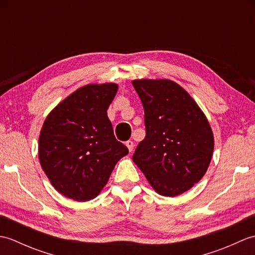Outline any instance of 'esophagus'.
<instances>
[{"label": "esophagus", "instance_id": "34e87169", "mask_svg": "<svg viewBox=\"0 0 255 255\" xmlns=\"http://www.w3.org/2000/svg\"><path fill=\"white\" fill-rule=\"evenodd\" d=\"M133 142L131 141V140H128V141H126V147L128 148V150L129 151H130V152H131V151L133 150Z\"/></svg>", "mask_w": 255, "mask_h": 255}]
</instances>
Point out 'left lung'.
Returning <instances> with one entry per match:
<instances>
[{"instance_id":"obj_1","label":"left lung","mask_w":255,"mask_h":255,"mask_svg":"<svg viewBox=\"0 0 255 255\" xmlns=\"http://www.w3.org/2000/svg\"><path fill=\"white\" fill-rule=\"evenodd\" d=\"M144 110L145 138L132 160L154 191L174 197L207 172L214 133L193 97L174 81L133 80Z\"/></svg>"}]
</instances>
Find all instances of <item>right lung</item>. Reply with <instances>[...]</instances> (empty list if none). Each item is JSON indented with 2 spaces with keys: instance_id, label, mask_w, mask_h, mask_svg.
<instances>
[{
  "instance_id": "1",
  "label": "right lung",
  "mask_w": 255,
  "mask_h": 255,
  "mask_svg": "<svg viewBox=\"0 0 255 255\" xmlns=\"http://www.w3.org/2000/svg\"><path fill=\"white\" fill-rule=\"evenodd\" d=\"M117 90L116 83L84 85L46 117L38 156L51 185L63 196L77 202L95 198L117 162L128 154L107 117Z\"/></svg>"
}]
</instances>
